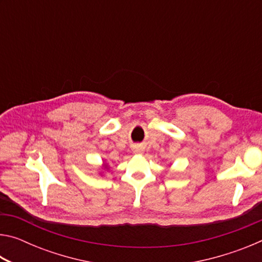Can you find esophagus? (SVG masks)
<instances>
[{"label":"esophagus","instance_id":"obj_1","mask_svg":"<svg viewBox=\"0 0 262 262\" xmlns=\"http://www.w3.org/2000/svg\"><path fill=\"white\" fill-rule=\"evenodd\" d=\"M141 151H142V150H141L140 148H135V149H134V152H135V154H140Z\"/></svg>","mask_w":262,"mask_h":262}]
</instances>
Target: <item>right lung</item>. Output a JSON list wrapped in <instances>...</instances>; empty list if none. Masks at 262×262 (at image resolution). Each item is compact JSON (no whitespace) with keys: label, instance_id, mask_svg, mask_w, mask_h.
<instances>
[{"label":"right lung","instance_id":"obj_1","mask_svg":"<svg viewBox=\"0 0 262 262\" xmlns=\"http://www.w3.org/2000/svg\"><path fill=\"white\" fill-rule=\"evenodd\" d=\"M105 167H106V166H105Z\"/></svg>","mask_w":262,"mask_h":262}]
</instances>
